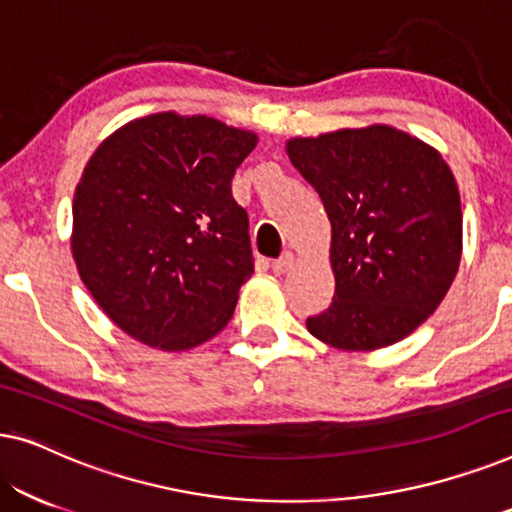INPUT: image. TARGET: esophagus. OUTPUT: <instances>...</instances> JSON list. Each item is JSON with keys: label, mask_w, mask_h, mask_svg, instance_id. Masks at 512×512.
<instances>
[{"label": "esophagus", "mask_w": 512, "mask_h": 512, "mask_svg": "<svg viewBox=\"0 0 512 512\" xmlns=\"http://www.w3.org/2000/svg\"><path fill=\"white\" fill-rule=\"evenodd\" d=\"M293 263H296V256H293L291 251H284V254L272 263V272H275V275H284V272H289L293 268Z\"/></svg>", "instance_id": "esophagus-1"}]
</instances>
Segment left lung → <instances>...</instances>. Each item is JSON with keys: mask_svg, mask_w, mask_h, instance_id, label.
Wrapping results in <instances>:
<instances>
[{"mask_svg": "<svg viewBox=\"0 0 512 512\" xmlns=\"http://www.w3.org/2000/svg\"><path fill=\"white\" fill-rule=\"evenodd\" d=\"M286 153L331 221L335 296L307 331L347 352L408 338L461 261L459 188L443 156L389 125L296 137Z\"/></svg>", "mask_w": 512, "mask_h": 512, "instance_id": "left-lung-1", "label": "left lung"}]
</instances>
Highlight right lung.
<instances>
[{
    "label": "right lung",
    "instance_id": "obj_1",
    "mask_svg": "<svg viewBox=\"0 0 512 512\" xmlns=\"http://www.w3.org/2000/svg\"><path fill=\"white\" fill-rule=\"evenodd\" d=\"M256 142L216 118L163 111L97 146L74 193L72 254L121 331L184 352L226 328L254 272L230 181Z\"/></svg>",
    "mask_w": 512,
    "mask_h": 512
}]
</instances>
